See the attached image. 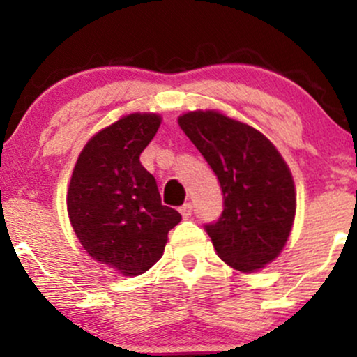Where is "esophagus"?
I'll return each mask as SVG.
<instances>
[{
	"instance_id": "obj_1",
	"label": "esophagus",
	"mask_w": 357,
	"mask_h": 357,
	"mask_svg": "<svg viewBox=\"0 0 357 357\" xmlns=\"http://www.w3.org/2000/svg\"><path fill=\"white\" fill-rule=\"evenodd\" d=\"M179 213H181L183 218H190L191 213H192V206H191V203H184L183 206L179 208Z\"/></svg>"
}]
</instances>
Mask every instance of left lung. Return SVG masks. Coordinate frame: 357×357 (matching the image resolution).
<instances>
[{
  "label": "left lung",
  "mask_w": 357,
  "mask_h": 357,
  "mask_svg": "<svg viewBox=\"0 0 357 357\" xmlns=\"http://www.w3.org/2000/svg\"><path fill=\"white\" fill-rule=\"evenodd\" d=\"M218 178L223 211L204 225L216 253L240 272H255L285 247L296 216V186L275 146L257 129L216 110L178 119Z\"/></svg>",
  "instance_id": "left-lung-1"
}]
</instances>
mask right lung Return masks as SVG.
I'll use <instances>...</instances> for the list:
<instances>
[{"label": "right lung", "instance_id": "right-lung-1", "mask_svg": "<svg viewBox=\"0 0 357 357\" xmlns=\"http://www.w3.org/2000/svg\"><path fill=\"white\" fill-rule=\"evenodd\" d=\"M161 126L158 114H129L97 132L77 159L67 210L93 260L126 277L141 275L165 253L181 215L161 203L139 155Z\"/></svg>", "mask_w": 357, "mask_h": 357}]
</instances>
